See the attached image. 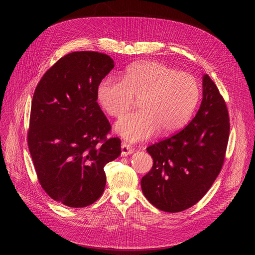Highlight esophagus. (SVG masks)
I'll list each match as a JSON object with an SVG mask.
<instances>
[{"label":"esophagus","instance_id":"1","mask_svg":"<svg viewBox=\"0 0 255 255\" xmlns=\"http://www.w3.org/2000/svg\"><path fill=\"white\" fill-rule=\"evenodd\" d=\"M121 150H122V152H121V155L122 156H128L134 152V149H133L130 144H128L126 142H123L122 145H121Z\"/></svg>","mask_w":255,"mask_h":255}]
</instances>
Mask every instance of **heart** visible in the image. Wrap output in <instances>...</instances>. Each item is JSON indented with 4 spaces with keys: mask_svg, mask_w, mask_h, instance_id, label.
<instances>
[{
    "mask_svg": "<svg viewBox=\"0 0 255 255\" xmlns=\"http://www.w3.org/2000/svg\"><path fill=\"white\" fill-rule=\"evenodd\" d=\"M200 98L197 79L171 67L149 62L130 67L123 78L106 76L97 87V100L107 115L122 117L138 99L139 111L123 117L116 131L129 141L151 138L183 128Z\"/></svg>",
    "mask_w": 255,
    "mask_h": 255,
    "instance_id": "obj_1",
    "label": "heart"
}]
</instances>
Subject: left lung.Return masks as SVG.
<instances>
[{
  "label": "left lung",
  "mask_w": 255,
  "mask_h": 255,
  "mask_svg": "<svg viewBox=\"0 0 255 255\" xmlns=\"http://www.w3.org/2000/svg\"><path fill=\"white\" fill-rule=\"evenodd\" d=\"M230 137V116L221 94L208 74L203 78V101L184 129L149 145L151 170L141 189L157 209L177 213L204 197L223 166Z\"/></svg>",
  "instance_id": "left-lung-1"
}]
</instances>
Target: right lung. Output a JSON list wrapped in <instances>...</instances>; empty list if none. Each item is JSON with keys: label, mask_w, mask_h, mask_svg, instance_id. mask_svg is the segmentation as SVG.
<instances>
[{"label": "right lung", "mask_w": 255, "mask_h": 255, "mask_svg": "<svg viewBox=\"0 0 255 255\" xmlns=\"http://www.w3.org/2000/svg\"><path fill=\"white\" fill-rule=\"evenodd\" d=\"M97 51H74L53 64L37 85L31 106L28 145L43 190L71 208L102 195L104 166L121 154V139L97 102V87L114 68Z\"/></svg>", "instance_id": "add662e5"}]
</instances>
